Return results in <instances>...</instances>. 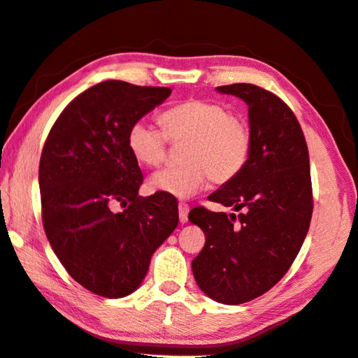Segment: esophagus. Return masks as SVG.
Listing matches in <instances>:
<instances>
[{
  "instance_id": "34e87169",
  "label": "esophagus",
  "mask_w": 358,
  "mask_h": 358,
  "mask_svg": "<svg viewBox=\"0 0 358 358\" xmlns=\"http://www.w3.org/2000/svg\"><path fill=\"white\" fill-rule=\"evenodd\" d=\"M187 213H189V205L181 202L178 205V217H180V222L185 224L187 222Z\"/></svg>"
}]
</instances>
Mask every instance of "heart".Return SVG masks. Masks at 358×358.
I'll list each match as a JSON object with an SVG mask.
<instances>
[{"label": "heart", "mask_w": 358, "mask_h": 358, "mask_svg": "<svg viewBox=\"0 0 358 358\" xmlns=\"http://www.w3.org/2000/svg\"><path fill=\"white\" fill-rule=\"evenodd\" d=\"M162 128L138 120L128 131V148L141 166L157 167L167 156V142L186 145L180 155L185 166L169 167L148 181L151 192L187 199L208 183L227 185L246 167L252 137L246 121L221 102L189 99L169 108Z\"/></svg>", "instance_id": "obj_1"}]
</instances>
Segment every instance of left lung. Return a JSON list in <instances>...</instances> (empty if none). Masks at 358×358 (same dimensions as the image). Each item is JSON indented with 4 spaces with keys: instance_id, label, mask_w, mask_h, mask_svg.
Listing matches in <instances>:
<instances>
[{
    "instance_id": "left-lung-1",
    "label": "left lung",
    "mask_w": 358,
    "mask_h": 358,
    "mask_svg": "<svg viewBox=\"0 0 358 358\" xmlns=\"http://www.w3.org/2000/svg\"><path fill=\"white\" fill-rule=\"evenodd\" d=\"M216 92L248 104L252 147L238 177L208 197L243 211H189V221L207 238L192 260V273L210 299L240 305L273 287L305 241L313 215L310 155L299 120L276 94L251 83L224 85Z\"/></svg>"
}]
</instances>
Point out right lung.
<instances>
[{
    "label": "right lung",
    "instance_id": "obj_1",
    "mask_svg": "<svg viewBox=\"0 0 358 358\" xmlns=\"http://www.w3.org/2000/svg\"><path fill=\"white\" fill-rule=\"evenodd\" d=\"M171 93L167 87L101 82L66 106L42 150L48 243L80 286L106 299L134 292L153 252L178 226L171 196H138L143 175L128 148L131 124ZM117 203L123 212L113 211Z\"/></svg>",
    "mask_w": 358,
    "mask_h": 358
}]
</instances>
